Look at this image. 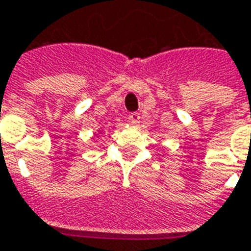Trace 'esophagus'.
<instances>
[{"label": "esophagus", "instance_id": "esophagus-1", "mask_svg": "<svg viewBox=\"0 0 251 251\" xmlns=\"http://www.w3.org/2000/svg\"><path fill=\"white\" fill-rule=\"evenodd\" d=\"M139 118H141V116H139V113H137V112L130 113L129 114V121L131 125H138Z\"/></svg>", "mask_w": 251, "mask_h": 251}]
</instances>
